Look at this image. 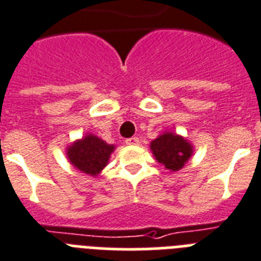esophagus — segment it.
Instances as JSON below:
<instances>
[{
	"label": "esophagus",
	"instance_id": "1",
	"mask_svg": "<svg viewBox=\"0 0 261 261\" xmlns=\"http://www.w3.org/2000/svg\"><path fill=\"white\" fill-rule=\"evenodd\" d=\"M126 144H127V146H137V144H139V138H128V139H126Z\"/></svg>",
	"mask_w": 261,
	"mask_h": 261
}]
</instances>
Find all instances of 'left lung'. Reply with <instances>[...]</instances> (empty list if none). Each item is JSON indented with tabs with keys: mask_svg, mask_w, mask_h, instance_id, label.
I'll use <instances>...</instances> for the list:
<instances>
[{
	"mask_svg": "<svg viewBox=\"0 0 261 261\" xmlns=\"http://www.w3.org/2000/svg\"><path fill=\"white\" fill-rule=\"evenodd\" d=\"M151 151L160 164L172 172L180 171L193 153V146L173 133H163L151 142Z\"/></svg>",
	"mask_w": 261,
	"mask_h": 261,
	"instance_id": "obj_1",
	"label": "left lung"
}]
</instances>
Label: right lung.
<instances>
[{"label":"right lung","mask_w":261,"mask_h":261,"mask_svg":"<svg viewBox=\"0 0 261 261\" xmlns=\"http://www.w3.org/2000/svg\"><path fill=\"white\" fill-rule=\"evenodd\" d=\"M115 147L98 137L88 134L67 148V158L74 168L83 173L97 176L108 164Z\"/></svg>","instance_id":"right-lung-1"}]
</instances>
